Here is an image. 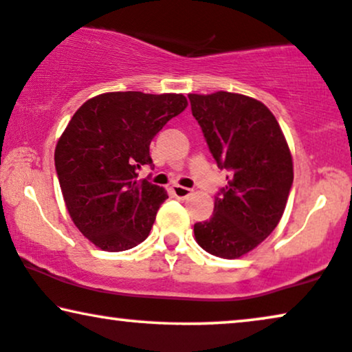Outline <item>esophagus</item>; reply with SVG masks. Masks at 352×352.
<instances>
[{"label": "esophagus", "instance_id": "34e87169", "mask_svg": "<svg viewBox=\"0 0 352 352\" xmlns=\"http://www.w3.org/2000/svg\"><path fill=\"white\" fill-rule=\"evenodd\" d=\"M172 193H173V196H175V198L185 199V198H188V196H191V190L190 188H185V186L175 185L172 188Z\"/></svg>", "mask_w": 352, "mask_h": 352}]
</instances>
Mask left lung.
Segmentation results:
<instances>
[{
  "instance_id": "8db88e82",
  "label": "left lung",
  "mask_w": 352,
  "mask_h": 352,
  "mask_svg": "<svg viewBox=\"0 0 352 352\" xmlns=\"http://www.w3.org/2000/svg\"><path fill=\"white\" fill-rule=\"evenodd\" d=\"M188 98L210 154L228 170L214 214L195 223L196 241L210 254L236 259L261 245L282 219L293 185L292 153L261 101L228 91Z\"/></svg>"
}]
</instances>
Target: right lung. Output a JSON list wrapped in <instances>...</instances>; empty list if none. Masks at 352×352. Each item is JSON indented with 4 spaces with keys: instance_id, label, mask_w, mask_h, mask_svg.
Masks as SVG:
<instances>
[{
    "instance_id": "obj_1",
    "label": "right lung",
    "mask_w": 352,
    "mask_h": 352,
    "mask_svg": "<svg viewBox=\"0 0 352 352\" xmlns=\"http://www.w3.org/2000/svg\"><path fill=\"white\" fill-rule=\"evenodd\" d=\"M184 95L114 91L75 112L54 151L60 191L75 227L102 251L119 252L144 241L168 196L148 179L149 144L185 109Z\"/></svg>"
}]
</instances>
